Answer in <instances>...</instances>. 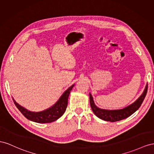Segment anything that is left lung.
Segmentation results:
<instances>
[{
    "label": "left lung",
    "mask_w": 154,
    "mask_h": 154,
    "mask_svg": "<svg viewBox=\"0 0 154 154\" xmlns=\"http://www.w3.org/2000/svg\"><path fill=\"white\" fill-rule=\"evenodd\" d=\"M147 90L148 85L146 86L143 94L140 96V97L135 102L125 108L122 109H117V110H107V109H103L97 108L95 105L93 97L90 94V106L95 115L99 118L101 119L110 122L119 121L128 117L131 114H133L137 110L140 106V105L142 104L144 98H145L147 94Z\"/></svg>",
    "instance_id": "left-lung-1"
}]
</instances>
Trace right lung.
<instances>
[{
	"instance_id": "obj_1",
	"label": "right lung",
	"mask_w": 154,
	"mask_h": 154,
	"mask_svg": "<svg viewBox=\"0 0 154 154\" xmlns=\"http://www.w3.org/2000/svg\"><path fill=\"white\" fill-rule=\"evenodd\" d=\"M73 86L74 85L70 86L67 90H66L62 96L60 97L59 100L54 106L42 112H33L28 111L27 109L17 104L14 100V102L16 107L28 119L33 122H38V123H49V122H51L58 119L64 113L68 105V96Z\"/></svg>"
}]
</instances>
